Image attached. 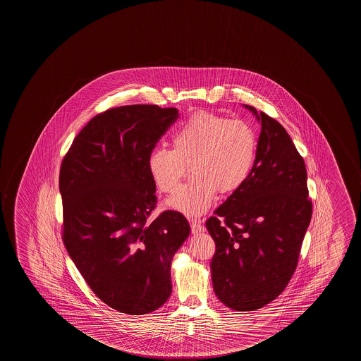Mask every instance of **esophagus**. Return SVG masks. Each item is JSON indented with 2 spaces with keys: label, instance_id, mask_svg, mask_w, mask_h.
I'll use <instances>...</instances> for the list:
<instances>
[{
  "label": "esophagus",
  "instance_id": "34e87169",
  "mask_svg": "<svg viewBox=\"0 0 361 361\" xmlns=\"http://www.w3.org/2000/svg\"><path fill=\"white\" fill-rule=\"evenodd\" d=\"M190 225H191V233L192 234H199L201 231H204V225L201 224V220H190Z\"/></svg>",
  "mask_w": 361,
  "mask_h": 361
}]
</instances>
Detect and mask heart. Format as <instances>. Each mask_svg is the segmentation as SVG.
<instances>
[{
  "mask_svg": "<svg viewBox=\"0 0 361 361\" xmlns=\"http://www.w3.org/2000/svg\"><path fill=\"white\" fill-rule=\"evenodd\" d=\"M172 148L149 154L148 169L156 186L173 194L189 172L192 178L169 201L189 216L207 212L216 194L231 195L240 189L255 167L258 137L245 121L199 111L173 130Z\"/></svg>",
  "mask_w": 361,
  "mask_h": 361,
  "instance_id": "b5f03b06",
  "label": "heart"
}]
</instances>
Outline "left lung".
Wrapping results in <instances>:
<instances>
[{
	"instance_id": "1",
	"label": "left lung",
	"mask_w": 361,
	"mask_h": 361,
	"mask_svg": "<svg viewBox=\"0 0 361 361\" xmlns=\"http://www.w3.org/2000/svg\"><path fill=\"white\" fill-rule=\"evenodd\" d=\"M245 106L262 124L255 167L207 220L216 247L214 290L235 311H255L283 292L312 216L306 165L290 135L266 113Z\"/></svg>"
}]
</instances>
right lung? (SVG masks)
I'll list each match as a JSON object with an SVG mask.
<instances>
[{
    "mask_svg": "<svg viewBox=\"0 0 361 361\" xmlns=\"http://www.w3.org/2000/svg\"><path fill=\"white\" fill-rule=\"evenodd\" d=\"M176 108L116 106L78 133L60 167L61 237L90 290L109 307L146 314L171 295V259L190 225L156 209L148 157L178 119Z\"/></svg>",
    "mask_w": 361,
    "mask_h": 361,
    "instance_id": "obj_1",
    "label": "right lung"
}]
</instances>
